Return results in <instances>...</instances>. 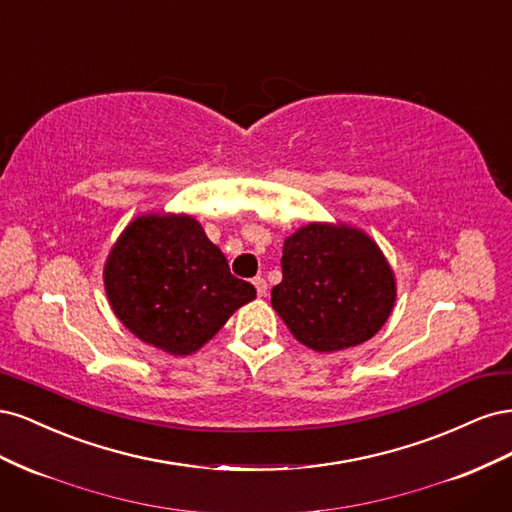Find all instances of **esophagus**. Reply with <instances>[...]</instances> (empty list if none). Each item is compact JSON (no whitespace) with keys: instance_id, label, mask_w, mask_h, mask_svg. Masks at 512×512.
<instances>
[{"instance_id":"obj_1","label":"esophagus","mask_w":512,"mask_h":512,"mask_svg":"<svg viewBox=\"0 0 512 512\" xmlns=\"http://www.w3.org/2000/svg\"><path fill=\"white\" fill-rule=\"evenodd\" d=\"M254 286H256V292H258V297H265V294H267V280H265V277H254V282H252Z\"/></svg>"}]
</instances>
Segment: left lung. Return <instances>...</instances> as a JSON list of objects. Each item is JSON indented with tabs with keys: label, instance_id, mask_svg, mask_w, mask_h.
Returning <instances> with one entry per match:
<instances>
[{
	"label": "left lung",
	"instance_id": "left-lung-1",
	"mask_svg": "<svg viewBox=\"0 0 512 512\" xmlns=\"http://www.w3.org/2000/svg\"><path fill=\"white\" fill-rule=\"evenodd\" d=\"M395 273L365 230L309 222L284 239L271 305L297 342L316 352L361 346L389 320Z\"/></svg>",
	"mask_w": 512,
	"mask_h": 512
}]
</instances>
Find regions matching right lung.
<instances>
[{
    "label": "right lung",
    "mask_w": 512,
    "mask_h": 512,
    "mask_svg": "<svg viewBox=\"0 0 512 512\" xmlns=\"http://www.w3.org/2000/svg\"><path fill=\"white\" fill-rule=\"evenodd\" d=\"M104 290L123 327L175 356L203 348L256 299L188 213H145L123 228L104 262Z\"/></svg>",
    "instance_id": "1"
}]
</instances>
